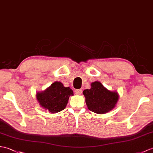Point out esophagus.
I'll return each mask as SVG.
<instances>
[{"instance_id": "obj_1", "label": "esophagus", "mask_w": 153, "mask_h": 153, "mask_svg": "<svg viewBox=\"0 0 153 153\" xmlns=\"http://www.w3.org/2000/svg\"><path fill=\"white\" fill-rule=\"evenodd\" d=\"M74 93H75L76 94H81L82 93V90L81 89H76L74 91Z\"/></svg>"}]
</instances>
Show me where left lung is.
Here are the masks:
<instances>
[{"label": "left lung", "instance_id": "left-lung-1", "mask_svg": "<svg viewBox=\"0 0 153 153\" xmlns=\"http://www.w3.org/2000/svg\"><path fill=\"white\" fill-rule=\"evenodd\" d=\"M90 89H85L83 94L85 102L90 111L98 114H104L115 107L119 100V94L116 91H110L99 81L91 85Z\"/></svg>", "mask_w": 153, "mask_h": 153}]
</instances>
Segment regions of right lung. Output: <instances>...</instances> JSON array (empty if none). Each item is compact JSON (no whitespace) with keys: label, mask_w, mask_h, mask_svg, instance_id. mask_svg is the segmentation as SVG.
Here are the masks:
<instances>
[{"label":"right lung","mask_w":153,"mask_h":153,"mask_svg":"<svg viewBox=\"0 0 153 153\" xmlns=\"http://www.w3.org/2000/svg\"><path fill=\"white\" fill-rule=\"evenodd\" d=\"M72 95L74 92L70 87H65L61 82L55 81L44 91L37 93L36 98L41 107L55 113L65 109Z\"/></svg>","instance_id":"obj_1"}]
</instances>
